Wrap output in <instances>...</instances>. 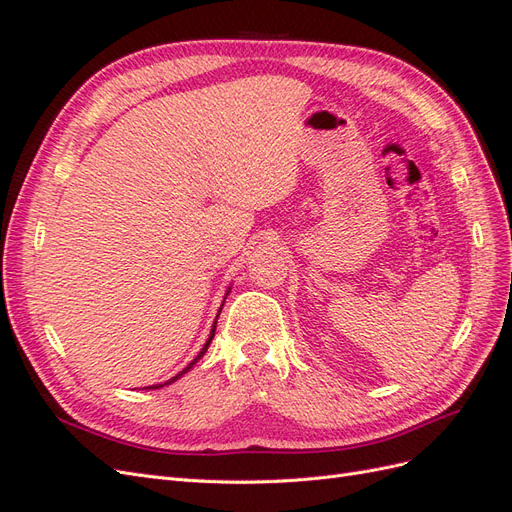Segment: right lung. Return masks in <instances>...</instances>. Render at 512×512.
<instances>
[{
  "label": "right lung",
  "instance_id": "obj_1",
  "mask_svg": "<svg viewBox=\"0 0 512 512\" xmlns=\"http://www.w3.org/2000/svg\"><path fill=\"white\" fill-rule=\"evenodd\" d=\"M228 292H230V286H228V290H226V297H228ZM226 297H224V301H226ZM224 301H222V307H224ZM222 307H220V312H222ZM220 316V314H218ZM215 324H218V320H215L213 322V327H211V333H209V337H207V342H205V346L203 348H200V352L194 356V361L188 365V367H183L181 371H179V374L177 376H173V378H168L166 382H162V384H151V386H145V389H162V386H168V384H173V382H177L183 374H188V371L200 361V359H203V356H205V352H207V348H209V344H211V339H213V335H215Z\"/></svg>",
  "mask_w": 512,
  "mask_h": 512
}]
</instances>
